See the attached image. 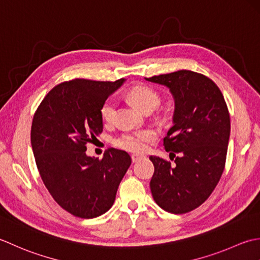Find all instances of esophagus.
<instances>
[{
  "label": "esophagus",
  "mask_w": 260,
  "mask_h": 260,
  "mask_svg": "<svg viewBox=\"0 0 260 260\" xmlns=\"http://www.w3.org/2000/svg\"><path fill=\"white\" fill-rule=\"evenodd\" d=\"M141 156H139V155H132L131 156V159H132V162H137L138 160H140L141 159Z\"/></svg>",
  "instance_id": "34e87169"
}]
</instances>
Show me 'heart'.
I'll list each match as a JSON object with an SVG mask.
<instances>
[{"label": "heart", "mask_w": 260, "mask_h": 260, "mask_svg": "<svg viewBox=\"0 0 260 260\" xmlns=\"http://www.w3.org/2000/svg\"><path fill=\"white\" fill-rule=\"evenodd\" d=\"M129 99L142 112L155 109L160 102L159 95L148 86H135L130 89ZM116 103L113 99H108L101 107V118L105 123H111L115 116ZM156 132L151 129H145L136 132H128L118 138L116 146L121 149L131 152H145L148 144L155 140Z\"/></svg>", "instance_id": "obj_1"}]
</instances>
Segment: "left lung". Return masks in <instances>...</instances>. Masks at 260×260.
I'll list each match as a JSON object with an SVG mask.
<instances>
[{
	"mask_svg": "<svg viewBox=\"0 0 260 260\" xmlns=\"http://www.w3.org/2000/svg\"><path fill=\"white\" fill-rule=\"evenodd\" d=\"M169 88L175 102L173 126L164 146L175 165L157 156L150 189L155 202L174 214L204 203L223 173L230 138V115L213 81L192 71L146 78Z\"/></svg>",
	"mask_w": 260,
	"mask_h": 260,
	"instance_id": "8db88e82",
	"label": "left lung"
}]
</instances>
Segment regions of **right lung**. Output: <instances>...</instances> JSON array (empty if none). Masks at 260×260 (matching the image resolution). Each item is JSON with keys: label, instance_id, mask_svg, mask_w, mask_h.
Returning <instances> with one entry per match:
<instances>
[{"label": "right lung", "instance_id": "1", "mask_svg": "<svg viewBox=\"0 0 260 260\" xmlns=\"http://www.w3.org/2000/svg\"><path fill=\"white\" fill-rule=\"evenodd\" d=\"M125 79H73L55 86L37 109L31 146L45 186L63 210L83 219L102 215L131 165L128 152L111 148L99 160L86 155L103 131L101 107Z\"/></svg>", "mask_w": 260, "mask_h": 260}]
</instances>
